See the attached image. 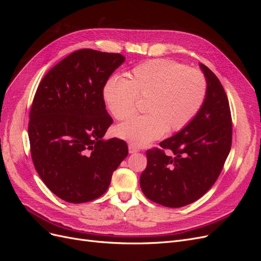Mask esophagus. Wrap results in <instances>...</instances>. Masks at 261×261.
Instances as JSON below:
<instances>
[{
  "label": "esophagus",
  "mask_w": 261,
  "mask_h": 261,
  "mask_svg": "<svg viewBox=\"0 0 261 261\" xmlns=\"http://www.w3.org/2000/svg\"><path fill=\"white\" fill-rule=\"evenodd\" d=\"M128 151H129V153H136V152H138L139 151V149L136 147V146H134V145H129L128 146Z\"/></svg>",
  "instance_id": "34e87169"
}]
</instances>
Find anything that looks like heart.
I'll use <instances>...</instances> for the list:
<instances>
[{
	"label": "heart",
	"instance_id": "heart-1",
	"mask_svg": "<svg viewBox=\"0 0 261 261\" xmlns=\"http://www.w3.org/2000/svg\"><path fill=\"white\" fill-rule=\"evenodd\" d=\"M207 94V81L198 69L156 59L134 67L127 80L112 76L103 87V98L114 117L124 121L144 100L147 114L118 125L115 134L135 146L184 128L199 112Z\"/></svg>",
	"mask_w": 261,
	"mask_h": 261
}]
</instances>
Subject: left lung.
Wrapping results in <instances>:
<instances>
[{
    "mask_svg": "<svg viewBox=\"0 0 261 261\" xmlns=\"http://www.w3.org/2000/svg\"><path fill=\"white\" fill-rule=\"evenodd\" d=\"M207 94L194 120L176 135L147 151L140 187L148 199L179 208L198 200L219 177L232 145V117L226 93L218 77L199 63Z\"/></svg>",
    "mask_w": 261,
    "mask_h": 261,
    "instance_id": "1",
    "label": "left lung"
}]
</instances>
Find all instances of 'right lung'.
Wrapping results in <instances>:
<instances>
[{
    "label": "right lung",
    "mask_w": 261,
    "mask_h": 261,
    "mask_svg": "<svg viewBox=\"0 0 261 261\" xmlns=\"http://www.w3.org/2000/svg\"><path fill=\"white\" fill-rule=\"evenodd\" d=\"M125 61L91 49L73 52L39 84L29 114L34 165L59 198L82 203L99 198L128 154L124 140L103 136L113 123L103 87Z\"/></svg>",
    "instance_id": "right-lung-1"
}]
</instances>
